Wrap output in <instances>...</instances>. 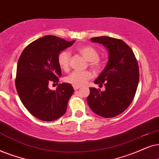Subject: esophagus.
I'll return each mask as SVG.
<instances>
[{"instance_id": "34e87169", "label": "esophagus", "mask_w": 159, "mask_h": 159, "mask_svg": "<svg viewBox=\"0 0 159 159\" xmlns=\"http://www.w3.org/2000/svg\"><path fill=\"white\" fill-rule=\"evenodd\" d=\"M80 88V86H73V89L74 90H78V89Z\"/></svg>"}]
</instances>
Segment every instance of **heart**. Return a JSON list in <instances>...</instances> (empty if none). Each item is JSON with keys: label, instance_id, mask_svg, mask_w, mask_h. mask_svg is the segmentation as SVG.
<instances>
[{"label": "heart", "instance_id": "heart-1", "mask_svg": "<svg viewBox=\"0 0 159 159\" xmlns=\"http://www.w3.org/2000/svg\"><path fill=\"white\" fill-rule=\"evenodd\" d=\"M76 51L88 61L89 66L93 70L99 71L103 66V62L99 57V52L96 48L90 45L81 46L76 48ZM70 54L66 51L61 52L57 56L59 67L63 71H67L70 68ZM93 78V73L89 70L73 71L65 77V81L73 86H84Z\"/></svg>", "mask_w": 159, "mask_h": 159}]
</instances>
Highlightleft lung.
Listing matches in <instances>:
<instances>
[{"instance_id":"left-lung-1","label":"left lung","mask_w":159,"mask_h":159,"mask_svg":"<svg viewBox=\"0 0 159 159\" xmlns=\"http://www.w3.org/2000/svg\"><path fill=\"white\" fill-rule=\"evenodd\" d=\"M91 41L107 47L109 60L94 81L99 86H105V90L89 88L87 103L99 116L115 117L126 111L134 99L139 78L138 63L132 48L122 40L100 36Z\"/></svg>"}]
</instances>
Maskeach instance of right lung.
<instances>
[{"label": "right lung", "instance_id": "add662e5", "mask_svg": "<svg viewBox=\"0 0 159 159\" xmlns=\"http://www.w3.org/2000/svg\"><path fill=\"white\" fill-rule=\"evenodd\" d=\"M74 42L46 35L27 46L19 58L16 91L27 111L40 120L52 121L66 112L67 102L74 92L73 86L63 83L52 91L48 86L59 82L62 73L57 56Z\"/></svg>", "mask_w": 159, "mask_h": 159}]
</instances>
